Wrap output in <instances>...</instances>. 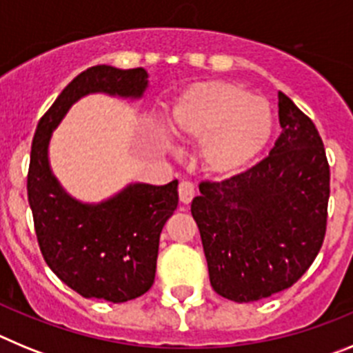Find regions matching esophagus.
Segmentation results:
<instances>
[{
	"mask_svg": "<svg viewBox=\"0 0 353 353\" xmlns=\"http://www.w3.org/2000/svg\"><path fill=\"white\" fill-rule=\"evenodd\" d=\"M194 185H192V182H187V180H183V182H180L179 185V196H180V201H182L183 205H189L192 201V198H194Z\"/></svg>",
	"mask_w": 353,
	"mask_h": 353,
	"instance_id": "1",
	"label": "esophagus"
}]
</instances>
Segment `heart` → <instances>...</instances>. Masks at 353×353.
I'll use <instances>...</instances> for the list:
<instances>
[{
    "label": "heart",
    "mask_w": 353,
    "mask_h": 353,
    "mask_svg": "<svg viewBox=\"0 0 353 353\" xmlns=\"http://www.w3.org/2000/svg\"><path fill=\"white\" fill-rule=\"evenodd\" d=\"M174 138L201 143L199 162L214 179L242 173L272 134L269 104L240 84L201 81L187 86L170 111Z\"/></svg>",
    "instance_id": "obj_1"
}]
</instances>
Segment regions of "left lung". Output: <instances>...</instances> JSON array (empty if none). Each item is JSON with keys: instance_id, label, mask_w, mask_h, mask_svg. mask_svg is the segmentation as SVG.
<instances>
[{"instance_id": "8db88e82", "label": "left lung", "mask_w": 353, "mask_h": 353, "mask_svg": "<svg viewBox=\"0 0 353 353\" xmlns=\"http://www.w3.org/2000/svg\"><path fill=\"white\" fill-rule=\"evenodd\" d=\"M281 136L269 157L223 182H201L191 212L210 285L252 302L290 288L323 244L330 171L313 121L283 92Z\"/></svg>"}]
</instances>
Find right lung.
Instances as JSON below:
<instances>
[{
  "instance_id": "1",
  "label": "right lung",
  "mask_w": 353,
  "mask_h": 353,
  "mask_svg": "<svg viewBox=\"0 0 353 353\" xmlns=\"http://www.w3.org/2000/svg\"><path fill=\"white\" fill-rule=\"evenodd\" d=\"M145 68L90 67L74 77L40 118L31 143L28 201L49 269L86 299L127 302L155 279L159 239L179 205V180L166 185L129 183L101 203L67 194L49 166V141L72 104L90 93L141 99Z\"/></svg>"
}]
</instances>
